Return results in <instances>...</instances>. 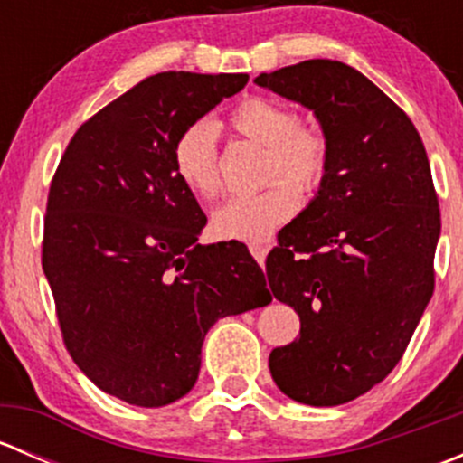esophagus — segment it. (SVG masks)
Returning a JSON list of instances; mask_svg holds the SVG:
<instances>
[{
  "instance_id": "1",
  "label": "esophagus",
  "mask_w": 463,
  "mask_h": 463,
  "mask_svg": "<svg viewBox=\"0 0 463 463\" xmlns=\"http://www.w3.org/2000/svg\"><path fill=\"white\" fill-rule=\"evenodd\" d=\"M249 250H250V255H253V258H255V261H258L260 266H264L266 253H269V246L261 244V241H250Z\"/></svg>"
}]
</instances>
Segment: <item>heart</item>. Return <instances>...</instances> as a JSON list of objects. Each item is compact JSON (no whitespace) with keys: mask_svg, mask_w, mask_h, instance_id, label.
Listing matches in <instances>:
<instances>
[{"mask_svg":"<svg viewBox=\"0 0 463 463\" xmlns=\"http://www.w3.org/2000/svg\"><path fill=\"white\" fill-rule=\"evenodd\" d=\"M240 137L266 149L264 190L235 197L213 214V232L222 240L261 241L296 214L302 193L325 181L331 163V143L320 125L296 118L284 102L264 96L244 98L228 116ZM172 165L181 184L199 199H214L222 190L217 128L210 120H194L181 129L172 145Z\"/></svg>","mask_w":463,"mask_h":463,"instance_id":"b5f03b06","label":"heart"}]
</instances>
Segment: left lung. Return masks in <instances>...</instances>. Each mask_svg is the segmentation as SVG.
Instances as JSON below:
<instances>
[{
	"mask_svg": "<svg viewBox=\"0 0 463 463\" xmlns=\"http://www.w3.org/2000/svg\"><path fill=\"white\" fill-rule=\"evenodd\" d=\"M255 85L314 111L331 143L318 194L266 258L273 296L300 316V338L270 352L275 385L331 408L381 383L403 356L434 291L441 232L426 147L370 78L305 60Z\"/></svg>",
	"mask_w": 463,
	"mask_h": 463,
	"instance_id": "1",
	"label": "left lung"
}]
</instances>
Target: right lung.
I'll use <instances>...</instances> for the list:
<instances>
[{"label":"right lung","mask_w":463,"mask_h":463,"mask_svg":"<svg viewBox=\"0 0 463 463\" xmlns=\"http://www.w3.org/2000/svg\"><path fill=\"white\" fill-rule=\"evenodd\" d=\"M246 82L145 78L80 125L51 181L42 269L64 345L87 378L129 405L188 394L210 326L270 302L244 244H197L205 214L172 165L181 129Z\"/></svg>","instance_id":"1"}]
</instances>
